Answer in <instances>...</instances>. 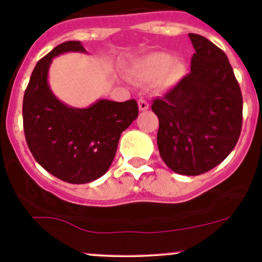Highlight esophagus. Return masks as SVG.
<instances>
[{
    "label": "esophagus",
    "mask_w": 262,
    "mask_h": 262,
    "mask_svg": "<svg viewBox=\"0 0 262 262\" xmlns=\"http://www.w3.org/2000/svg\"><path fill=\"white\" fill-rule=\"evenodd\" d=\"M138 106H139L140 111H146L149 108V103L145 100H143V98H140V100L138 101Z\"/></svg>",
    "instance_id": "34e87169"
}]
</instances>
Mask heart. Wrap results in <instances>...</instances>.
I'll use <instances>...</instances> for the list:
<instances>
[{"label":"heart","mask_w":262,"mask_h":262,"mask_svg":"<svg viewBox=\"0 0 262 262\" xmlns=\"http://www.w3.org/2000/svg\"><path fill=\"white\" fill-rule=\"evenodd\" d=\"M133 75L143 81L159 79V85L162 89H170L185 76L186 65L182 60L173 59L167 53H152L134 66Z\"/></svg>","instance_id":"b5f03b06"}]
</instances>
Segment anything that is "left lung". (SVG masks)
<instances>
[{
    "instance_id": "1",
    "label": "left lung",
    "mask_w": 262,
    "mask_h": 262,
    "mask_svg": "<svg viewBox=\"0 0 262 262\" xmlns=\"http://www.w3.org/2000/svg\"><path fill=\"white\" fill-rule=\"evenodd\" d=\"M191 73L152 101L159 118L161 159L180 175L212 170L236 145L243 124V96L227 55L200 34L189 33Z\"/></svg>"
}]
</instances>
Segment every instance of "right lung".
Listing matches in <instances>:
<instances>
[{
	"mask_svg": "<svg viewBox=\"0 0 262 262\" xmlns=\"http://www.w3.org/2000/svg\"><path fill=\"white\" fill-rule=\"evenodd\" d=\"M86 53L80 41L58 45L33 70L23 97V128L32 155L41 167L69 183H87L107 172L123 130L137 119L135 100H98L87 108L69 107L54 96L48 71L55 56Z\"/></svg>",
	"mask_w": 262,
	"mask_h": 262,
	"instance_id": "1",
	"label": "right lung"
}]
</instances>
